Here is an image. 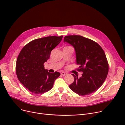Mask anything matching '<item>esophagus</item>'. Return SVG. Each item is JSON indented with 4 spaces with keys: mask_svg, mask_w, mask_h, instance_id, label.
I'll return each mask as SVG.
<instances>
[{
    "mask_svg": "<svg viewBox=\"0 0 125 125\" xmlns=\"http://www.w3.org/2000/svg\"><path fill=\"white\" fill-rule=\"evenodd\" d=\"M61 74L62 75L64 76V75H66L67 74V73H65V72H62V73H61Z\"/></svg>",
    "mask_w": 125,
    "mask_h": 125,
    "instance_id": "obj_1",
    "label": "esophagus"
}]
</instances>
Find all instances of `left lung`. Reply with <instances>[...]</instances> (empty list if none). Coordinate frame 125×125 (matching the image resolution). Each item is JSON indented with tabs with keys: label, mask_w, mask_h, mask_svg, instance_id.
<instances>
[{
	"label": "left lung",
	"mask_w": 125,
	"mask_h": 125,
	"mask_svg": "<svg viewBox=\"0 0 125 125\" xmlns=\"http://www.w3.org/2000/svg\"><path fill=\"white\" fill-rule=\"evenodd\" d=\"M66 42L73 46L75 51L78 72L82 77L72 75L73 82L70 89L80 95L94 93L104 83L109 70V65L101 46L95 41L79 35H69L64 37Z\"/></svg>",
	"instance_id": "1"
}]
</instances>
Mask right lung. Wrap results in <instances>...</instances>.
Segmentation results:
<instances>
[{"label":"right lung","mask_w":125,"mask_h":125,"mask_svg":"<svg viewBox=\"0 0 125 125\" xmlns=\"http://www.w3.org/2000/svg\"><path fill=\"white\" fill-rule=\"evenodd\" d=\"M63 36L36 39L26 44L20 51L16 64V73L20 83L31 93L42 94L51 90L60 73H50L44 63L51 52L62 40Z\"/></svg>","instance_id":"right-lung-1"}]
</instances>
